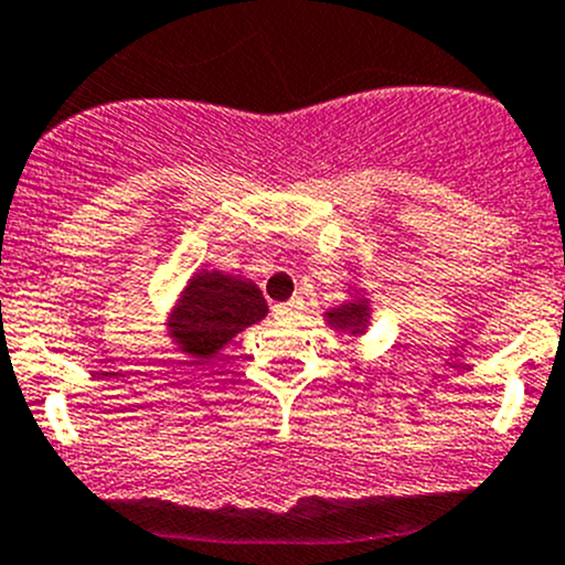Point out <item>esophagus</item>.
Instances as JSON below:
<instances>
[{
  "label": "esophagus",
  "mask_w": 565,
  "mask_h": 565,
  "mask_svg": "<svg viewBox=\"0 0 565 565\" xmlns=\"http://www.w3.org/2000/svg\"><path fill=\"white\" fill-rule=\"evenodd\" d=\"M299 313H302V302H299V299H291V302H282L274 308V316H277L279 321H294Z\"/></svg>",
  "instance_id": "obj_1"
}]
</instances>
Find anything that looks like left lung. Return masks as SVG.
Returning a JSON list of instances; mask_svg holds the SVG:
<instances>
[{
  "label": "left lung",
  "instance_id": "obj_1",
  "mask_svg": "<svg viewBox=\"0 0 565 565\" xmlns=\"http://www.w3.org/2000/svg\"><path fill=\"white\" fill-rule=\"evenodd\" d=\"M347 302L327 310L324 321L327 327H332L335 332H343V335H349L352 341H358V338L366 335L369 324H372V299L366 297L363 288L352 286V282H347Z\"/></svg>",
  "mask_w": 565,
  "mask_h": 565
}]
</instances>
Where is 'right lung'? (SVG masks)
<instances>
[{"mask_svg": "<svg viewBox=\"0 0 565 565\" xmlns=\"http://www.w3.org/2000/svg\"><path fill=\"white\" fill-rule=\"evenodd\" d=\"M260 288L246 277L196 268L169 310L171 343L191 366H207L238 332L266 319Z\"/></svg>", "mask_w": 565, "mask_h": 565, "instance_id": "add662e5", "label": "right lung"}]
</instances>
